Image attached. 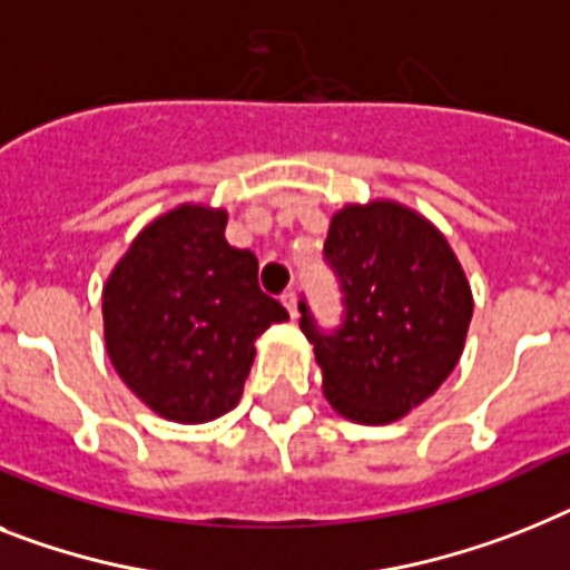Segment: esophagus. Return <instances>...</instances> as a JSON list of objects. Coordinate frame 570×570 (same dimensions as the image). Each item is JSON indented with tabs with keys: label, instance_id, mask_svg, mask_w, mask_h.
<instances>
[{
	"label": "esophagus",
	"instance_id": "obj_1",
	"mask_svg": "<svg viewBox=\"0 0 570 570\" xmlns=\"http://www.w3.org/2000/svg\"><path fill=\"white\" fill-rule=\"evenodd\" d=\"M281 301H284V307L289 309V315H298V295H295V289H286L284 295H281Z\"/></svg>",
	"mask_w": 570,
	"mask_h": 570
}]
</instances>
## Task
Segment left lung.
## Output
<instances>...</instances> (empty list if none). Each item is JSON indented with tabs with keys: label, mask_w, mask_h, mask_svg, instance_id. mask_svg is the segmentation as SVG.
I'll return each instance as SVG.
<instances>
[{
	"label": "left lung",
	"mask_w": 570,
	"mask_h": 570,
	"mask_svg": "<svg viewBox=\"0 0 570 570\" xmlns=\"http://www.w3.org/2000/svg\"><path fill=\"white\" fill-rule=\"evenodd\" d=\"M324 261L344 318L324 333L301 301V330L322 367L324 396L353 423H394L440 389L463 353L472 293L446 237L400 203L347 205Z\"/></svg>",
	"instance_id": "8db88e82"
}]
</instances>
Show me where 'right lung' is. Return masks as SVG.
Returning a JSON list of instances; mask_svg holds the SVG:
<instances>
[{
    "instance_id": "add662e5",
    "label": "right lung",
    "mask_w": 570,
    "mask_h": 570,
    "mask_svg": "<svg viewBox=\"0 0 570 570\" xmlns=\"http://www.w3.org/2000/svg\"><path fill=\"white\" fill-rule=\"evenodd\" d=\"M226 212L179 205L132 240L104 286V338L127 389L174 423L240 403L255 338L289 313L226 240Z\"/></svg>"
}]
</instances>
